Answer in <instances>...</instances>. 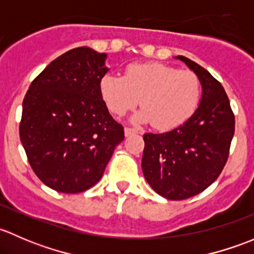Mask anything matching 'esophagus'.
<instances>
[{
  "instance_id": "34e87169",
  "label": "esophagus",
  "mask_w": 254,
  "mask_h": 254,
  "mask_svg": "<svg viewBox=\"0 0 254 254\" xmlns=\"http://www.w3.org/2000/svg\"><path fill=\"white\" fill-rule=\"evenodd\" d=\"M141 130L136 127H125V136H130L132 134H141Z\"/></svg>"
}]
</instances>
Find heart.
Returning a JSON list of instances; mask_svg holds the SVG:
<instances>
[{"label":"heart","mask_w":254,"mask_h":254,"mask_svg":"<svg viewBox=\"0 0 254 254\" xmlns=\"http://www.w3.org/2000/svg\"><path fill=\"white\" fill-rule=\"evenodd\" d=\"M102 98L115 117L137 106V122H151L158 129H171L188 120L200 102L201 83L191 71L177 70L160 63L131 64L124 77L107 73L99 83Z\"/></svg>","instance_id":"heart-1"}]
</instances>
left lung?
<instances>
[{
  "label": "left lung",
  "instance_id": "obj_1",
  "mask_svg": "<svg viewBox=\"0 0 254 254\" xmlns=\"http://www.w3.org/2000/svg\"><path fill=\"white\" fill-rule=\"evenodd\" d=\"M178 59L200 79V104L176 129L163 134L146 132L141 162L151 188L170 200L191 198L216 181L235 134V114L221 83L186 56Z\"/></svg>",
  "mask_w": 254,
  "mask_h": 254
}]
</instances>
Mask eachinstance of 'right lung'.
Returning <instances> with one entry per match:
<instances>
[{
	"mask_svg": "<svg viewBox=\"0 0 254 254\" xmlns=\"http://www.w3.org/2000/svg\"><path fill=\"white\" fill-rule=\"evenodd\" d=\"M106 58L87 47L68 50L33 79L23 99L19 136L28 162L56 191L93 187L124 140L99 89Z\"/></svg>",
	"mask_w": 254,
	"mask_h": 254,
	"instance_id": "obj_1",
	"label": "right lung"
}]
</instances>
